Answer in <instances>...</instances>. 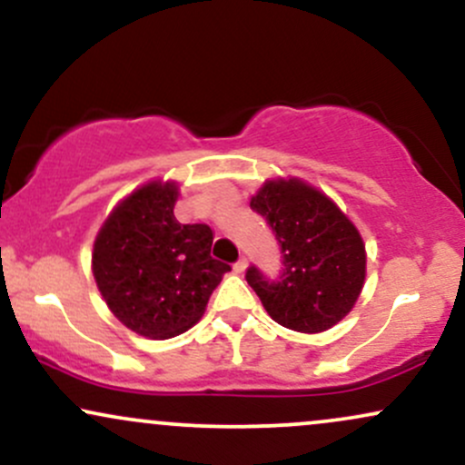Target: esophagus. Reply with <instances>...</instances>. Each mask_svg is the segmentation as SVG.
I'll return each instance as SVG.
<instances>
[{
    "instance_id": "1",
    "label": "esophagus",
    "mask_w": 465,
    "mask_h": 465,
    "mask_svg": "<svg viewBox=\"0 0 465 465\" xmlns=\"http://www.w3.org/2000/svg\"><path fill=\"white\" fill-rule=\"evenodd\" d=\"M244 269H247V258H240L238 262H233V271H236L238 275L244 273Z\"/></svg>"
}]
</instances>
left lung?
Masks as SVG:
<instances>
[{"mask_svg":"<svg viewBox=\"0 0 465 465\" xmlns=\"http://www.w3.org/2000/svg\"><path fill=\"white\" fill-rule=\"evenodd\" d=\"M251 210L273 229L282 253L280 275L255 264L247 282L266 312L297 332H323L351 311L365 282V244L348 216L303 181H266Z\"/></svg>","mask_w":465,"mask_h":465,"instance_id":"obj_1","label":"left lung"}]
</instances>
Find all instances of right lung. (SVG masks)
<instances>
[{"label": "right lung", "instance_id": "obj_1", "mask_svg": "<svg viewBox=\"0 0 465 465\" xmlns=\"http://www.w3.org/2000/svg\"><path fill=\"white\" fill-rule=\"evenodd\" d=\"M179 190L153 183L111 212L94 244V277L106 306L133 332L170 339L192 328L232 266L212 258L214 232L174 218Z\"/></svg>", "mask_w": 465, "mask_h": 465}]
</instances>
